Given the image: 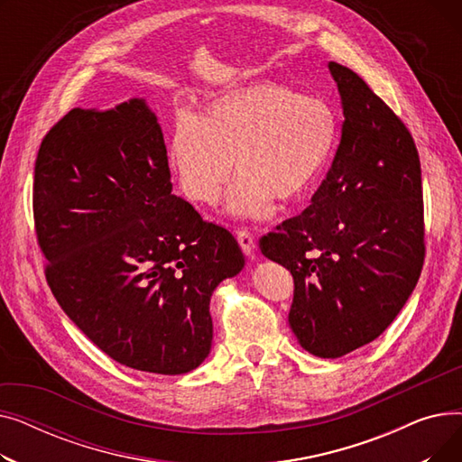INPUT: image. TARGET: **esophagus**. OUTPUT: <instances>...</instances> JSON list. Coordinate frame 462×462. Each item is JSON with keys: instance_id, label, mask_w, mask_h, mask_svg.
I'll return each instance as SVG.
<instances>
[{"instance_id": "esophagus-1", "label": "esophagus", "mask_w": 462, "mask_h": 462, "mask_svg": "<svg viewBox=\"0 0 462 462\" xmlns=\"http://www.w3.org/2000/svg\"><path fill=\"white\" fill-rule=\"evenodd\" d=\"M237 236V241H239V247L241 251H244L247 256H254V251H256V245H254V237L253 234L247 230V228H239L236 232Z\"/></svg>"}]
</instances>
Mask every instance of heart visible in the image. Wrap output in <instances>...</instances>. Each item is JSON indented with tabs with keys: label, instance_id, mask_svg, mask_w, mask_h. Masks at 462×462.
<instances>
[{
	"label": "heart",
	"instance_id": "heart-1",
	"mask_svg": "<svg viewBox=\"0 0 462 462\" xmlns=\"http://www.w3.org/2000/svg\"><path fill=\"white\" fill-rule=\"evenodd\" d=\"M338 134L331 105L277 82L228 89L194 116L178 112L168 143L170 168L183 197L213 206L234 172L226 208L262 218L275 200H300L326 168Z\"/></svg>",
	"mask_w": 462,
	"mask_h": 462
}]
</instances>
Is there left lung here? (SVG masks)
Segmentation results:
<instances>
[{
  "label": "left lung",
  "instance_id": "obj_1",
  "mask_svg": "<svg viewBox=\"0 0 462 462\" xmlns=\"http://www.w3.org/2000/svg\"><path fill=\"white\" fill-rule=\"evenodd\" d=\"M343 134L312 204L260 237L294 277L288 324L312 356L341 357L385 331L425 260L418 148L399 116L345 65L329 61Z\"/></svg>",
  "mask_w": 462,
  "mask_h": 462
}]
</instances>
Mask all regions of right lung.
I'll use <instances>...</instances> for the list:
<instances>
[{
	"instance_id": "obj_1",
	"label": "right lung",
	"mask_w": 462,
	"mask_h": 462,
	"mask_svg": "<svg viewBox=\"0 0 462 462\" xmlns=\"http://www.w3.org/2000/svg\"><path fill=\"white\" fill-rule=\"evenodd\" d=\"M33 218L48 286L95 346L157 374L208 357L211 294L245 258L226 228L172 194L162 131L143 99L72 108L46 133Z\"/></svg>"
}]
</instances>
